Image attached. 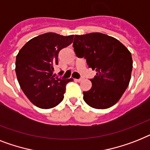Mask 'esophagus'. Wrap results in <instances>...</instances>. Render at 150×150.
I'll return each mask as SVG.
<instances>
[{
  "label": "esophagus",
  "mask_w": 150,
  "mask_h": 150,
  "mask_svg": "<svg viewBox=\"0 0 150 150\" xmlns=\"http://www.w3.org/2000/svg\"><path fill=\"white\" fill-rule=\"evenodd\" d=\"M75 81H79V82H80V81H82V79H75Z\"/></svg>",
  "instance_id": "34e87169"
}]
</instances>
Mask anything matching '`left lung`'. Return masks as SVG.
<instances>
[{"mask_svg": "<svg viewBox=\"0 0 150 150\" xmlns=\"http://www.w3.org/2000/svg\"><path fill=\"white\" fill-rule=\"evenodd\" d=\"M73 47L79 58H85L88 68L96 70L92 88L83 92L89 106L104 109L120 99L131 79L132 59L127 47L116 38L102 33L75 35Z\"/></svg>", "mask_w": 150, "mask_h": 150, "instance_id": "obj_1", "label": "left lung"}]
</instances>
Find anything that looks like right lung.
I'll return each instance as SVG.
<instances>
[{
    "mask_svg": "<svg viewBox=\"0 0 150 150\" xmlns=\"http://www.w3.org/2000/svg\"><path fill=\"white\" fill-rule=\"evenodd\" d=\"M74 35L63 36L45 33L28 41L16 57L15 71L25 96L41 109L55 107L63 100L65 86L72 79H63L53 75L58 64V53L71 45Z\"/></svg>",
    "mask_w": 150,
    "mask_h": 150,
    "instance_id": "add662e5",
    "label": "right lung"
}]
</instances>
